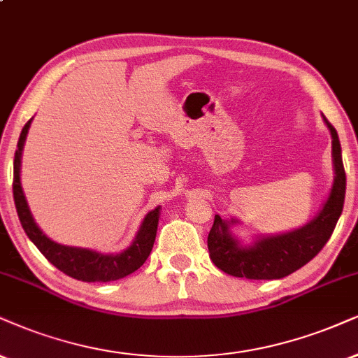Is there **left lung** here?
I'll return each instance as SVG.
<instances>
[{
	"mask_svg": "<svg viewBox=\"0 0 358 358\" xmlns=\"http://www.w3.org/2000/svg\"><path fill=\"white\" fill-rule=\"evenodd\" d=\"M332 135V158L336 178L322 211L309 224L280 236L262 238L252 248H239L228 233V223L215 216L208 234L210 259L223 273L246 279H280L306 266L332 236L345 200V170L337 130L324 117Z\"/></svg>",
	"mask_w": 358,
	"mask_h": 358,
	"instance_id": "obj_1",
	"label": "left lung"
}]
</instances>
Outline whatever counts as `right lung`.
Returning <instances> with one entry per match:
<instances>
[{
	"label": "right lung",
	"instance_id": "right-lung-1",
	"mask_svg": "<svg viewBox=\"0 0 358 358\" xmlns=\"http://www.w3.org/2000/svg\"><path fill=\"white\" fill-rule=\"evenodd\" d=\"M31 120L26 122V125L21 130L20 142H17L15 153V169H13V196H15V205L21 226L26 234H28V238L43 252V256L51 264L56 266L59 271H62L64 274L78 280H84V282H108V280L122 279L125 275L135 273L147 261V257L150 256L153 243H155L162 208L158 206L148 213L134 244L127 251L120 252V255L106 256L99 255L96 251L62 246V244L51 241L46 234H43L38 224L34 223L20 183L21 152L22 145H24L26 135H28Z\"/></svg>",
	"mask_w": 358,
	"mask_h": 358
}]
</instances>
